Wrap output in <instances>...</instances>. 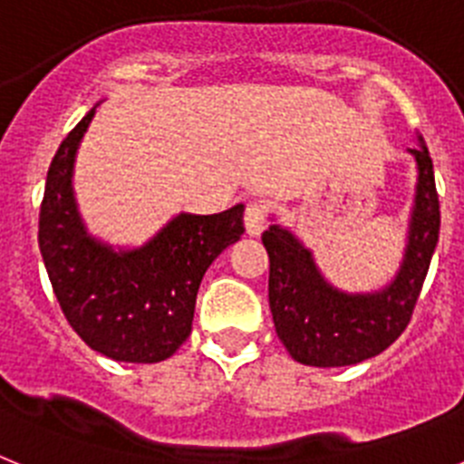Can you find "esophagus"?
<instances>
[{"instance_id": "obj_1", "label": "esophagus", "mask_w": 464, "mask_h": 464, "mask_svg": "<svg viewBox=\"0 0 464 464\" xmlns=\"http://www.w3.org/2000/svg\"><path fill=\"white\" fill-rule=\"evenodd\" d=\"M244 223H246V232L251 237H257L262 229L267 227V204L256 199L246 207L244 213Z\"/></svg>"}]
</instances>
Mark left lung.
I'll use <instances>...</instances> for the list:
<instances>
[{
	"label": "left lung",
	"mask_w": 464,
	"mask_h": 464,
	"mask_svg": "<svg viewBox=\"0 0 464 464\" xmlns=\"http://www.w3.org/2000/svg\"><path fill=\"white\" fill-rule=\"evenodd\" d=\"M409 153L416 158L418 183L407 251L397 276L379 293L348 295L332 288L309 248L293 232L281 225L265 229L269 309L278 339L297 362L309 367L358 364L379 355L407 330L440 241V195L432 158L420 134Z\"/></svg>",
	"instance_id": "left-lung-1"
}]
</instances>
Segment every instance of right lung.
Segmentation results:
<instances>
[{"mask_svg":"<svg viewBox=\"0 0 464 464\" xmlns=\"http://www.w3.org/2000/svg\"><path fill=\"white\" fill-rule=\"evenodd\" d=\"M94 109L67 134L46 176L39 248L53 293L73 332L118 362H160L192 330L204 272L244 235V204L213 216L179 213L132 251L88 235L72 188L73 160Z\"/></svg>","mask_w":464,"mask_h":464,"instance_id":"1","label":"right lung"}]
</instances>
